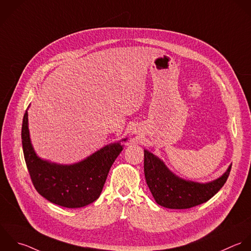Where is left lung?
I'll return each mask as SVG.
<instances>
[{"label":"left lung","mask_w":251,"mask_h":251,"mask_svg":"<svg viewBox=\"0 0 251 251\" xmlns=\"http://www.w3.org/2000/svg\"><path fill=\"white\" fill-rule=\"evenodd\" d=\"M232 166L219 179L200 184L185 181L172 174L152 153L145 151L144 171L155 201L170 209H188L208 201L225 185Z\"/></svg>","instance_id":"8db88e82"}]
</instances>
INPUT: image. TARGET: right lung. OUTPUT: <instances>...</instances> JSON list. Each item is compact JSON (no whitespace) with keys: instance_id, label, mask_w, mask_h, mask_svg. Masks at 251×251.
<instances>
[{"instance_id":"obj_1","label":"right lung","mask_w":251,"mask_h":251,"mask_svg":"<svg viewBox=\"0 0 251 251\" xmlns=\"http://www.w3.org/2000/svg\"><path fill=\"white\" fill-rule=\"evenodd\" d=\"M21 139L25 163L34 188L49 201L67 208L83 207L98 200L111 165L122 151L120 144L109 145L69 166L41 160L30 143L27 111L23 116Z\"/></svg>"}]
</instances>
